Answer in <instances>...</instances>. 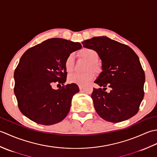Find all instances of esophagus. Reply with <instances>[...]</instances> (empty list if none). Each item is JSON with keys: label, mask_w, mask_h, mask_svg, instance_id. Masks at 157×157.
Listing matches in <instances>:
<instances>
[{"label": "esophagus", "mask_w": 157, "mask_h": 157, "mask_svg": "<svg viewBox=\"0 0 157 157\" xmlns=\"http://www.w3.org/2000/svg\"><path fill=\"white\" fill-rule=\"evenodd\" d=\"M79 90H82L83 88H84V86H82V85H79Z\"/></svg>", "instance_id": "34e87169"}]
</instances>
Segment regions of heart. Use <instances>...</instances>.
I'll use <instances>...</instances> for the list:
<instances>
[{"instance_id":"1","label":"heart","mask_w":157,"mask_h":157,"mask_svg":"<svg viewBox=\"0 0 157 157\" xmlns=\"http://www.w3.org/2000/svg\"><path fill=\"white\" fill-rule=\"evenodd\" d=\"M79 55L81 57L84 58L89 61L88 69L92 68L95 71H98L99 69V65L98 60L99 55L95 50L90 48H84L79 51ZM65 69L67 73L71 72L74 69V56L71 53L65 60L64 63ZM95 77L94 72L90 70L85 73H73L70 74L68 77V81L71 84H75L78 85H84L90 81L92 80Z\"/></svg>"}]
</instances>
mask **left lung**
<instances>
[{"label":"left lung","instance_id":"obj_1","mask_svg":"<svg viewBox=\"0 0 157 157\" xmlns=\"http://www.w3.org/2000/svg\"><path fill=\"white\" fill-rule=\"evenodd\" d=\"M95 50L102 61V71L94 83L91 97L96 113L103 119L119 123L134 116L144 96L145 74L138 55L128 45L98 36L82 42ZM106 87L111 88L105 92Z\"/></svg>","mask_w":157,"mask_h":157}]
</instances>
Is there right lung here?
<instances>
[{"instance_id":"1","label":"right lung","mask_w":157,"mask_h":157,"mask_svg":"<svg viewBox=\"0 0 157 157\" xmlns=\"http://www.w3.org/2000/svg\"><path fill=\"white\" fill-rule=\"evenodd\" d=\"M82 48L79 42L51 38L27 50L14 72V93L23 115L38 124L49 125L61 121L69 112L77 84L65 86V60ZM54 82L62 88H52Z\"/></svg>"}]
</instances>
